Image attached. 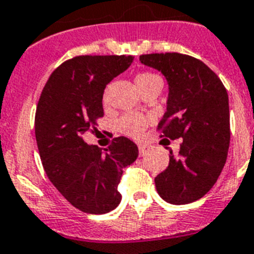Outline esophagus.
Instances as JSON below:
<instances>
[{"mask_svg": "<svg viewBox=\"0 0 254 254\" xmlns=\"http://www.w3.org/2000/svg\"><path fill=\"white\" fill-rule=\"evenodd\" d=\"M148 148H150V147L146 146V144H139V146H138V150H139V155H144V153L148 151Z\"/></svg>", "mask_w": 254, "mask_h": 254, "instance_id": "34e87169", "label": "esophagus"}]
</instances>
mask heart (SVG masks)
Wrapping results in <instances>:
<instances>
[{"label": "heart", "mask_w": 254, "mask_h": 254, "mask_svg": "<svg viewBox=\"0 0 254 254\" xmlns=\"http://www.w3.org/2000/svg\"><path fill=\"white\" fill-rule=\"evenodd\" d=\"M157 78L159 77L156 74L151 73V72H142V73L135 76V84H137L138 89L142 90L144 86H147ZM104 101H106V97H104ZM148 124H150L148 117L138 114H129L121 117L119 120V124H117V127L123 134H127L131 138H139Z\"/></svg>", "instance_id": "1"}]
</instances>
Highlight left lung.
Segmentation results:
<instances>
[{
	"instance_id": "left-lung-1",
	"label": "left lung",
	"mask_w": 254,
	"mask_h": 254,
	"mask_svg": "<svg viewBox=\"0 0 254 254\" xmlns=\"http://www.w3.org/2000/svg\"><path fill=\"white\" fill-rule=\"evenodd\" d=\"M144 65L169 84L167 112L157 125L161 137L182 139L169 165L155 178L159 195L174 205L201 199L218 180L230 146L229 95L214 72L180 53L140 55Z\"/></svg>"
}]
</instances>
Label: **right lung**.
<instances>
[{"label":"right lung","instance_id":"add662e5","mask_svg":"<svg viewBox=\"0 0 254 254\" xmlns=\"http://www.w3.org/2000/svg\"><path fill=\"white\" fill-rule=\"evenodd\" d=\"M131 55H80L50 74L38 99L35 133L42 167L50 182L78 210L103 214L121 201L117 191L124 168L138 157L125 137L102 151L85 143L103 117L104 89L133 63Z\"/></svg>","mask_w":254,"mask_h":254}]
</instances>
